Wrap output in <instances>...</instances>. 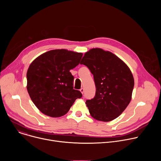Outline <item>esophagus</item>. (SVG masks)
<instances>
[{"label": "esophagus", "instance_id": "obj_1", "mask_svg": "<svg viewBox=\"0 0 161 161\" xmlns=\"http://www.w3.org/2000/svg\"><path fill=\"white\" fill-rule=\"evenodd\" d=\"M80 92H81V94H83V93H84V88H81L80 89Z\"/></svg>", "mask_w": 161, "mask_h": 161}]
</instances>
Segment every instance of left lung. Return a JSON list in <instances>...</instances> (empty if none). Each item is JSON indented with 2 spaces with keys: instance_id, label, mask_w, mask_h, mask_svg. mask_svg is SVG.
Masks as SVG:
<instances>
[{
  "instance_id": "obj_1",
  "label": "left lung",
  "mask_w": 161,
  "mask_h": 161,
  "mask_svg": "<svg viewBox=\"0 0 161 161\" xmlns=\"http://www.w3.org/2000/svg\"><path fill=\"white\" fill-rule=\"evenodd\" d=\"M80 64L94 76L96 95L86 101L91 116L103 122L115 119L131 100L134 81L129 68L115 55L101 48L89 50Z\"/></svg>"
}]
</instances>
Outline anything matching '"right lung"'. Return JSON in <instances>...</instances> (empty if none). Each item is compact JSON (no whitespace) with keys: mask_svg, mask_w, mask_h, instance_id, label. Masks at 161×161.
<instances>
[{"mask_svg":"<svg viewBox=\"0 0 161 161\" xmlns=\"http://www.w3.org/2000/svg\"><path fill=\"white\" fill-rule=\"evenodd\" d=\"M83 56L67 50H53L36 58L27 73V91L36 106L46 115L60 117L65 114L75 100L82 97L73 88L70 72Z\"/></svg>","mask_w":161,"mask_h":161,"instance_id":"1","label":"right lung"}]
</instances>
